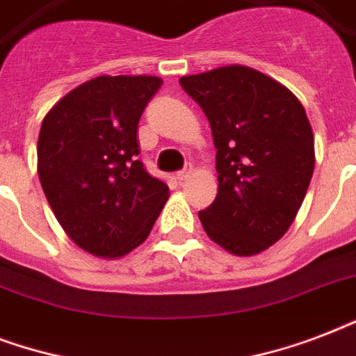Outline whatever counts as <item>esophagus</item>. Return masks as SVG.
<instances>
[{
    "label": "esophagus",
    "mask_w": 356,
    "mask_h": 356,
    "mask_svg": "<svg viewBox=\"0 0 356 356\" xmlns=\"http://www.w3.org/2000/svg\"><path fill=\"white\" fill-rule=\"evenodd\" d=\"M192 172H194V168H192V164H188V166L184 168V170L177 172V179H179V181H186V179L192 175Z\"/></svg>",
    "instance_id": "esophagus-1"
}]
</instances>
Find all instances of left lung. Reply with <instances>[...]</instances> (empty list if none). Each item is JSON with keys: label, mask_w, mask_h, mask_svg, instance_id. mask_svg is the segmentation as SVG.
Masks as SVG:
<instances>
[{"label": "left lung", "mask_w": 356, "mask_h": 356, "mask_svg": "<svg viewBox=\"0 0 356 356\" xmlns=\"http://www.w3.org/2000/svg\"><path fill=\"white\" fill-rule=\"evenodd\" d=\"M211 123L218 195L200 212L211 240L253 257L284 236L314 172V134L286 86L231 64L179 79Z\"/></svg>", "instance_id": "1"}]
</instances>
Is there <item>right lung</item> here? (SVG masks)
Here are the masks:
<instances>
[{"label": "right lung", "mask_w": 356, "mask_h": 356, "mask_svg": "<svg viewBox=\"0 0 356 356\" xmlns=\"http://www.w3.org/2000/svg\"><path fill=\"white\" fill-rule=\"evenodd\" d=\"M161 85L153 75H99L42 122V190L64 233L94 257L120 259L138 248L170 197L168 184L136 161L140 116Z\"/></svg>", "instance_id": "add662e5"}]
</instances>
